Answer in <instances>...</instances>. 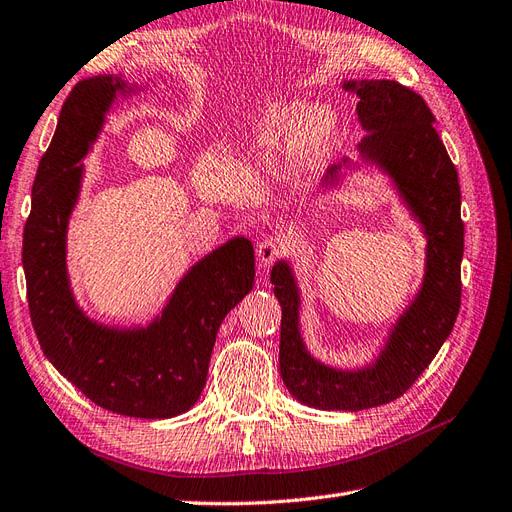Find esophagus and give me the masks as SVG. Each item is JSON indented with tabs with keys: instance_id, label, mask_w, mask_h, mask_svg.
<instances>
[{
	"instance_id": "esophagus-1",
	"label": "esophagus",
	"mask_w": 512,
	"mask_h": 512,
	"mask_svg": "<svg viewBox=\"0 0 512 512\" xmlns=\"http://www.w3.org/2000/svg\"><path fill=\"white\" fill-rule=\"evenodd\" d=\"M284 252V243L277 239V237H265L258 247H256V256H258V262L260 267H269L273 265V260L280 256Z\"/></svg>"
}]
</instances>
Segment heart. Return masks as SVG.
Returning a JSON list of instances; mask_svg holds the SVG:
<instances>
[{"label": "heart", "instance_id": "obj_1", "mask_svg": "<svg viewBox=\"0 0 512 512\" xmlns=\"http://www.w3.org/2000/svg\"><path fill=\"white\" fill-rule=\"evenodd\" d=\"M339 117L329 104H273L245 132L243 149L252 158H290L299 170L314 168L331 149Z\"/></svg>", "mask_w": 512, "mask_h": 512}]
</instances>
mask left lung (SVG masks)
Here are the masks:
<instances>
[{"label":"left lung","instance_id":"left-lung-1","mask_svg":"<svg viewBox=\"0 0 512 512\" xmlns=\"http://www.w3.org/2000/svg\"><path fill=\"white\" fill-rule=\"evenodd\" d=\"M359 98L356 115L367 132L359 160L333 164L320 183L331 192L348 170L374 166L425 235V275L376 359L356 369L318 361L301 333V290L290 260H277L271 284L282 305L280 374L290 395L318 410H367L404 395L451 335L461 303L463 222L457 168L433 128L425 100L395 81H346Z\"/></svg>","mask_w":512,"mask_h":512}]
</instances>
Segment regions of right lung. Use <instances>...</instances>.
Segmentation results:
<instances>
[{"instance_id": "add662e5", "label": "right lung", "mask_w": 512, "mask_h": 512, "mask_svg": "<svg viewBox=\"0 0 512 512\" xmlns=\"http://www.w3.org/2000/svg\"><path fill=\"white\" fill-rule=\"evenodd\" d=\"M141 87L98 74L72 89L40 160L23 232V269L34 331L46 359L96 406L134 418L188 412L203 393L215 335L254 288V247L232 237L200 258L162 312L136 327H111L76 303L68 275V224L79 203L81 164L117 96Z\"/></svg>"}]
</instances>
